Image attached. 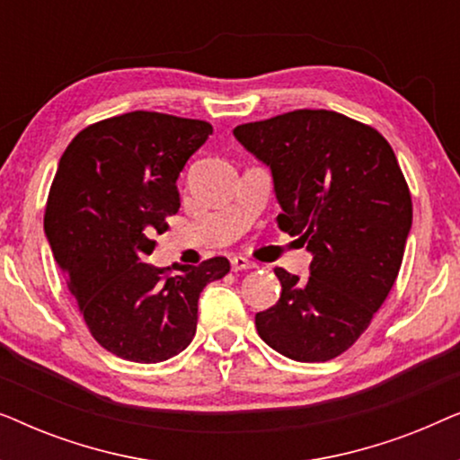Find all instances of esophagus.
I'll return each instance as SVG.
<instances>
[{"instance_id":"34e87169","label":"esophagus","mask_w":460,"mask_h":460,"mask_svg":"<svg viewBox=\"0 0 460 460\" xmlns=\"http://www.w3.org/2000/svg\"><path fill=\"white\" fill-rule=\"evenodd\" d=\"M230 266H232V270H234V272H241V270L255 268V263L251 261V260H247V257H243V255H234L230 260Z\"/></svg>"}]
</instances>
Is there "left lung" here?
Wrapping results in <instances>:
<instances>
[{
	"label": "left lung",
	"mask_w": 460,
	"mask_h": 460,
	"mask_svg": "<svg viewBox=\"0 0 460 460\" xmlns=\"http://www.w3.org/2000/svg\"><path fill=\"white\" fill-rule=\"evenodd\" d=\"M270 167L276 222L312 253L310 279L276 268L280 299L255 314L260 337L297 362H326L368 329L398 279L412 200L379 131L332 111H293L234 128Z\"/></svg>",
	"instance_id": "1"
}]
</instances>
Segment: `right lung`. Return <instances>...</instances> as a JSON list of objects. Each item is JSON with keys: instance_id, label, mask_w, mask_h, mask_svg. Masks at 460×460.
Listing matches in <instances>:
<instances>
[{"instance_id": "right-lung-1", "label": "right lung", "mask_w": 460, "mask_h": 460, "mask_svg": "<svg viewBox=\"0 0 460 460\" xmlns=\"http://www.w3.org/2000/svg\"><path fill=\"white\" fill-rule=\"evenodd\" d=\"M207 121L134 111L81 131L62 155L43 228L93 339L131 362L169 360L197 332L199 297L230 261L163 270L144 263L180 209L175 181L207 142Z\"/></svg>"}]
</instances>
